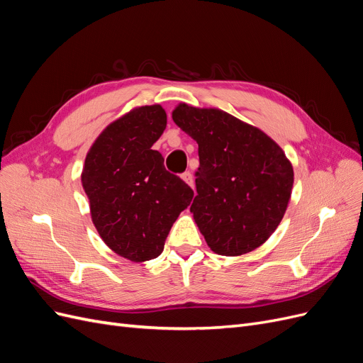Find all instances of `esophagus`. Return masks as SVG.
Wrapping results in <instances>:
<instances>
[{
    "instance_id": "obj_1",
    "label": "esophagus",
    "mask_w": 363,
    "mask_h": 363,
    "mask_svg": "<svg viewBox=\"0 0 363 363\" xmlns=\"http://www.w3.org/2000/svg\"><path fill=\"white\" fill-rule=\"evenodd\" d=\"M182 179H183V182L188 183V184L191 186V188H192V186H194V177H192V174H191L189 171L183 172V174H182Z\"/></svg>"
}]
</instances>
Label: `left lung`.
Segmentation results:
<instances>
[{
    "label": "left lung",
    "mask_w": 363,
    "mask_h": 363,
    "mask_svg": "<svg viewBox=\"0 0 363 363\" xmlns=\"http://www.w3.org/2000/svg\"><path fill=\"white\" fill-rule=\"evenodd\" d=\"M172 119L199 144L191 212L207 245L221 256L256 250L286 212L294 184L291 162L262 130L219 108L182 103Z\"/></svg>",
    "instance_id": "left-lung-1"
}]
</instances>
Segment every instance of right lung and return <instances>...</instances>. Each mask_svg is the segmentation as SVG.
Returning a JSON list of instances; mask_svg holds the SVG:
<instances>
[{
    "label": "right lung",
    "instance_id": "1",
    "mask_svg": "<svg viewBox=\"0 0 363 363\" xmlns=\"http://www.w3.org/2000/svg\"><path fill=\"white\" fill-rule=\"evenodd\" d=\"M167 128L159 104L108 124L87 151L82 172L92 223L104 244L131 262L156 259L194 191L163 167L152 144Z\"/></svg>",
    "mask_w": 363,
    "mask_h": 363
}]
</instances>
